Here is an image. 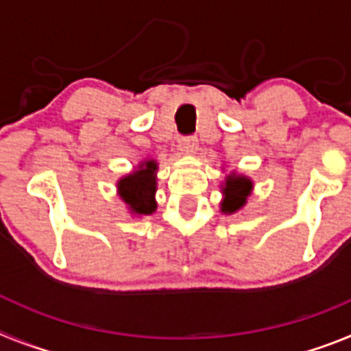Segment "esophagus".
<instances>
[{
  "instance_id": "obj_1",
  "label": "esophagus",
  "mask_w": 351,
  "mask_h": 351,
  "mask_svg": "<svg viewBox=\"0 0 351 351\" xmlns=\"http://www.w3.org/2000/svg\"><path fill=\"white\" fill-rule=\"evenodd\" d=\"M198 147V138L197 137H182L179 141V149L184 154H193Z\"/></svg>"
}]
</instances>
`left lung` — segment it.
Returning <instances> with one entry per match:
<instances>
[{"mask_svg": "<svg viewBox=\"0 0 351 351\" xmlns=\"http://www.w3.org/2000/svg\"><path fill=\"white\" fill-rule=\"evenodd\" d=\"M253 190V181L246 176L232 172L230 176H226L225 184L221 186V213L234 214L239 209H243L246 206L247 197Z\"/></svg>", "mask_w": 351, "mask_h": 351, "instance_id": "1", "label": "left lung"}]
</instances>
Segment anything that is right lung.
<instances>
[{"label":"right lung","mask_w":351,"mask_h":351,"mask_svg":"<svg viewBox=\"0 0 351 351\" xmlns=\"http://www.w3.org/2000/svg\"><path fill=\"white\" fill-rule=\"evenodd\" d=\"M156 170V161L145 160L138 165L137 170H133L132 173L117 181V193L132 210V214L147 216L156 210V200H154Z\"/></svg>","instance_id":"obj_1"}]
</instances>
